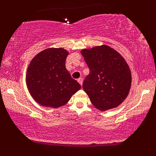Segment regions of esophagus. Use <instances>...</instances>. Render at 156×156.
Here are the masks:
<instances>
[{
  "mask_svg": "<svg viewBox=\"0 0 156 156\" xmlns=\"http://www.w3.org/2000/svg\"><path fill=\"white\" fill-rule=\"evenodd\" d=\"M77 82H78L79 83H80L81 86H82V83H83V79H82V78H81V77H80V78H79L78 80H77Z\"/></svg>",
  "mask_w": 156,
  "mask_h": 156,
  "instance_id": "obj_1",
  "label": "esophagus"
}]
</instances>
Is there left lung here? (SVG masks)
I'll list each match as a JSON object with an SVG mask.
<instances>
[{
	"label": "left lung",
	"instance_id": "8db88e82",
	"mask_svg": "<svg viewBox=\"0 0 156 156\" xmlns=\"http://www.w3.org/2000/svg\"><path fill=\"white\" fill-rule=\"evenodd\" d=\"M89 69L83 89L91 104L101 111L117 107L127 97L131 73L125 59L107 45L81 51Z\"/></svg>",
	"mask_w": 156,
	"mask_h": 156
}]
</instances>
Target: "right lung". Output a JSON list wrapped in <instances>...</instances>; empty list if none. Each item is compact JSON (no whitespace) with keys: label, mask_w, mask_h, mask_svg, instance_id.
Segmentation results:
<instances>
[{"label":"right lung","mask_w":156,"mask_h":156,"mask_svg":"<svg viewBox=\"0 0 156 156\" xmlns=\"http://www.w3.org/2000/svg\"><path fill=\"white\" fill-rule=\"evenodd\" d=\"M69 52L63 48L46 49L32 59L27 70L29 92L40 105L58 108L81 88L65 67Z\"/></svg>","instance_id":"obj_1"}]
</instances>
